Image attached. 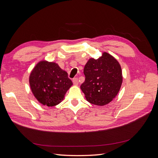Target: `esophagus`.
<instances>
[{"instance_id":"1","label":"esophagus","mask_w":158,"mask_h":158,"mask_svg":"<svg viewBox=\"0 0 158 158\" xmlns=\"http://www.w3.org/2000/svg\"><path fill=\"white\" fill-rule=\"evenodd\" d=\"M73 84H75V85H77V84H78V79L77 78H73Z\"/></svg>"}]
</instances>
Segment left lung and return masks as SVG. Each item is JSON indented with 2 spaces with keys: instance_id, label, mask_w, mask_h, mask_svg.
I'll return each instance as SVG.
<instances>
[{
  "instance_id": "obj_1",
  "label": "left lung",
  "mask_w": 158,
  "mask_h": 158,
  "mask_svg": "<svg viewBox=\"0 0 158 158\" xmlns=\"http://www.w3.org/2000/svg\"><path fill=\"white\" fill-rule=\"evenodd\" d=\"M84 82L81 89L92 104L103 106L115 98L121 88V66L113 56L103 52L98 59H90L84 66Z\"/></svg>"
}]
</instances>
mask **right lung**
Wrapping results in <instances>:
<instances>
[{
	"label": "right lung",
	"instance_id": "right-lung-1",
	"mask_svg": "<svg viewBox=\"0 0 158 158\" xmlns=\"http://www.w3.org/2000/svg\"><path fill=\"white\" fill-rule=\"evenodd\" d=\"M31 92L43 105L52 107L63 99L73 82L66 72L55 63L41 61L33 69L30 76Z\"/></svg>",
	"mask_w": 158,
	"mask_h": 158
}]
</instances>
